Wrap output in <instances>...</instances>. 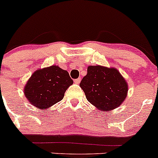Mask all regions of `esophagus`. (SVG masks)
<instances>
[{"label":"esophagus","mask_w":158,"mask_h":158,"mask_svg":"<svg viewBox=\"0 0 158 158\" xmlns=\"http://www.w3.org/2000/svg\"><path fill=\"white\" fill-rule=\"evenodd\" d=\"M80 81H81L80 78H78V79H74V82H75V83H76V84H79V82H80Z\"/></svg>","instance_id":"34e87169"}]
</instances>
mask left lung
Instances as JSON below:
<instances>
[{"label": "left lung", "mask_w": 158, "mask_h": 158, "mask_svg": "<svg viewBox=\"0 0 158 158\" xmlns=\"http://www.w3.org/2000/svg\"><path fill=\"white\" fill-rule=\"evenodd\" d=\"M79 86L87 100L101 111H109L121 106L128 92V85L114 68L90 66Z\"/></svg>", "instance_id": "left-lung-1"}]
</instances>
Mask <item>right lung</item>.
I'll return each mask as SVG.
<instances>
[{
  "instance_id": "add662e5",
  "label": "right lung",
  "mask_w": 158,
  "mask_h": 158,
  "mask_svg": "<svg viewBox=\"0 0 158 158\" xmlns=\"http://www.w3.org/2000/svg\"><path fill=\"white\" fill-rule=\"evenodd\" d=\"M73 83L66 70L51 66L36 70L32 75L24 88V94L33 106L45 109L61 101Z\"/></svg>"
}]
</instances>
